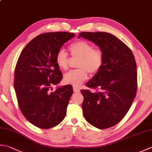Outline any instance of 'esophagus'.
I'll list each match as a JSON object with an SVG mask.
<instances>
[{
  "label": "esophagus",
  "mask_w": 152,
  "mask_h": 152,
  "mask_svg": "<svg viewBox=\"0 0 152 152\" xmlns=\"http://www.w3.org/2000/svg\"><path fill=\"white\" fill-rule=\"evenodd\" d=\"M73 90L74 92H75V93H79L80 92V90L76 87H73Z\"/></svg>",
  "instance_id": "34e87169"
}]
</instances>
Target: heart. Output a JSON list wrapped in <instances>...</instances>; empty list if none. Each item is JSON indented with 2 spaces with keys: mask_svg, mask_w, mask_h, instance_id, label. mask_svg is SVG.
<instances>
[{
  "mask_svg": "<svg viewBox=\"0 0 152 152\" xmlns=\"http://www.w3.org/2000/svg\"><path fill=\"white\" fill-rule=\"evenodd\" d=\"M68 49L72 57L78 58L76 66L79 68L65 74L64 82L66 84L80 86L88 78V72L94 74L102 68L103 53L99 49H94L92 45L86 41H76L71 44ZM56 63L61 70H67L68 58L64 50H59L56 53Z\"/></svg>",
  "mask_w": 152,
  "mask_h": 152,
  "instance_id": "obj_1",
  "label": "heart"
}]
</instances>
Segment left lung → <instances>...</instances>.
<instances>
[{
	"label": "left lung",
	"instance_id": "obj_1",
	"mask_svg": "<svg viewBox=\"0 0 152 152\" xmlns=\"http://www.w3.org/2000/svg\"><path fill=\"white\" fill-rule=\"evenodd\" d=\"M84 37L102 50V68L86 86L96 91L81 90L83 115L92 126L105 129L123 119L134 99L137 72L134 56L129 47L115 35L106 32H81Z\"/></svg>",
	"mask_w": 152,
	"mask_h": 152
}]
</instances>
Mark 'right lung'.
I'll use <instances>...</instances> for the list:
<instances>
[{"label": "right lung", "instance_id": "obj_1", "mask_svg": "<svg viewBox=\"0 0 152 152\" xmlns=\"http://www.w3.org/2000/svg\"><path fill=\"white\" fill-rule=\"evenodd\" d=\"M74 36L62 31L41 34L27 45L18 60L14 82L18 103L26 119L40 129L58 125L66 116L72 86L50 90L62 78L56 63V53Z\"/></svg>", "mask_w": 152, "mask_h": 152}]
</instances>
